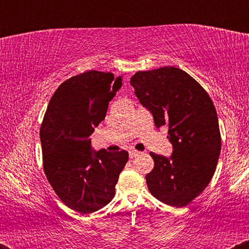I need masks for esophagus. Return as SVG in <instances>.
<instances>
[{
  "label": "esophagus",
  "mask_w": 249,
  "mask_h": 249,
  "mask_svg": "<svg viewBox=\"0 0 249 249\" xmlns=\"http://www.w3.org/2000/svg\"><path fill=\"white\" fill-rule=\"evenodd\" d=\"M128 153H130V158H134V157L138 156L141 152H139V151H136V150H131Z\"/></svg>",
  "instance_id": "34e87169"
}]
</instances>
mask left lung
<instances>
[{
    "label": "left lung",
    "mask_w": 249,
    "mask_h": 249,
    "mask_svg": "<svg viewBox=\"0 0 249 249\" xmlns=\"http://www.w3.org/2000/svg\"><path fill=\"white\" fill-rule=\"evenodd\" d=\"M130 83L157 128L168 127L173 147L170 157L150 153L154 167L146 174L148 190L170 206H186L210 184L218 164L221 138L213 102L196 79L174 67L139 71Z\"/></svg>",
    "instance_id": "8db88e82"
}]
</instances>
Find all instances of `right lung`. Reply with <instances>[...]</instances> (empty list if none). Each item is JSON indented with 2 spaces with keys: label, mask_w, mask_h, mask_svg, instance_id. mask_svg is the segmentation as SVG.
Instances as JSON below:
<instances>
[{
  "label": "right lung",
  "mask_w": 249,
  "mask_h": 249,
  "mask_svg": "<svg viewBox=\"0 0 249 249\" xmlns=\"http://www.w3.org/2000/svg\"><path fill=\"white\" fill-rule=\"evenodd\" d=\"M123 76L91 70L59 85L43 119L44 172L58 198L77 212H96L115 196L126 151H96L90 136L107 115Z\"/></svg>",
  "instance_id": "right-lung-1"
}]
</instances>
